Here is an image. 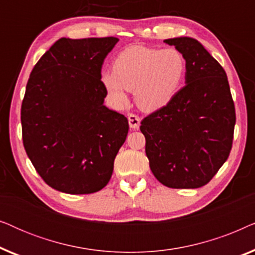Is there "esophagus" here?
<instances>
[{
  "mask_svg": "<svg viewBox=\"0 0 255 255\" xmlns=\"http://www.w3.org/2000/svg\"><path fill=\"white\" fill-rule=\"evenodd\" d=\"M128 124H130L131 128L135 130V128H139V124H140V117L137 116V115L130 114L128 116Z\"/></svg>",
  "mask_w": 255,
  "mask_h": 255,
  "instance_id": "34e87169",
  "label": "esophagus"
}]
</instances>
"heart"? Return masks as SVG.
Instances as JSON below:
<instances>
[{
    "mask_svg": "<svg viewBox=\"0 0 255 255\" xmlns=\"http://www.w3.org/2000/svg\"><path fill=\"white\" fill-rule=\"evenodd\" d=\"M186 59L175 48L130 46L115 58L113 72L102 74V82L117 102H127L125 89L133 92L139 107L155 110L169 102L186 75Z\"/></svg>",
    "mask_w": 255,
    "mask_h": 255,
    "instance_id": "heart-1",
    "label": "heart"
}]
</instances>
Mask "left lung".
<instances>
[{"mask_svg": "<svg viewBox=\"0 0 255 255\" xmlns=\"http://www.w3.org/2000/svg\"><path fill=\"white\" fill-rule=\"evenodd\" d=\"M186 59V86L141 121L155 179L168 188L203 187L229 158L236 109L224 68L189 37L166 39Z\"/></svg>", "mask_w": 255, "mask_h": 255, "instance_id": "left-lung-1", "label": "left lung"}]
</instances>
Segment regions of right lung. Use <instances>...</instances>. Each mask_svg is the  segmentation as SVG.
I'll return each instance as SVG.
<instances>
[{
  "mask_svg": "<svg viewBox=\"0 0 255 255\" xmlns=\"http://www.w3.org/2000/svg\"><path fill=\"white\" fill-rule=\"evenodd\" d=\"M118 38H61L39 59L20 109L23 145L48 186L67 194L104 188L128 132L104 106L101 69Z\"/></svg>",
  "mask_w": 255,
  "mask_h": 255,
  "instance_id": "right-lung-1",
  "label": "right lung"
}]
</instances>
